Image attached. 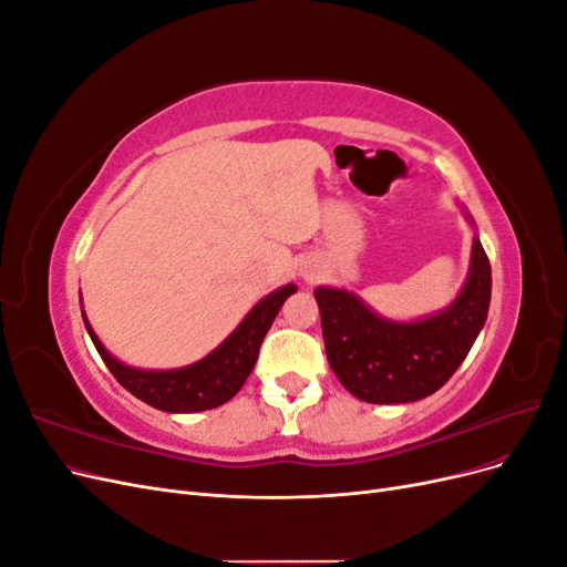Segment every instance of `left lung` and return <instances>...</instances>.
Listing matches in <instances>:
<instances>
[{
  "mask_svg": "<svg viewBox=\"0 0 567 567\" xmlns=\"http://www.w3.org/2000/svg\"><path fill=\"white\" fill-rule=\"evenodd\" d=\"M473 225L468 210H463ZM475 227V225H473ZM326 357L338 381L369 404H404L447 383L483 331L492 298V267L473 236L468 277L458 296L421 319H388L348 288L319 286Z\"/></svg>",
  "mask_w": 567,
  "mask_h": 567,
  "instance_id": "left-lung-1",
  "label": "left lung"
}]
</instances>
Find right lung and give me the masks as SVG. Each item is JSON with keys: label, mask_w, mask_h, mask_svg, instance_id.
I'll use <instances>...</instances> for the list:
<instances>
[{"label": "right lung", "mask_w": 567, "mask_h": 567, "mask_svg": "<svg viewBox=\"0 0 567 567\" xmlns=\"http://www.w3.org/2000/svg\"><path fill=\"white\" fill-rule=\"evenodd\" d=\"M296 290V284H286L271 290L269 296L250 307V312L241 319V323L213 352L182 369L156 371L123 364L99 340L87 315L82 312V319L96 352L104 359V364L120 385L153 409L167 411V414H194V411L221 406L244 388L257 362V352H260L269 326L277 319L286 298L293 296Z\"/></svg>", "instance_id": "1"}]
</instances>
